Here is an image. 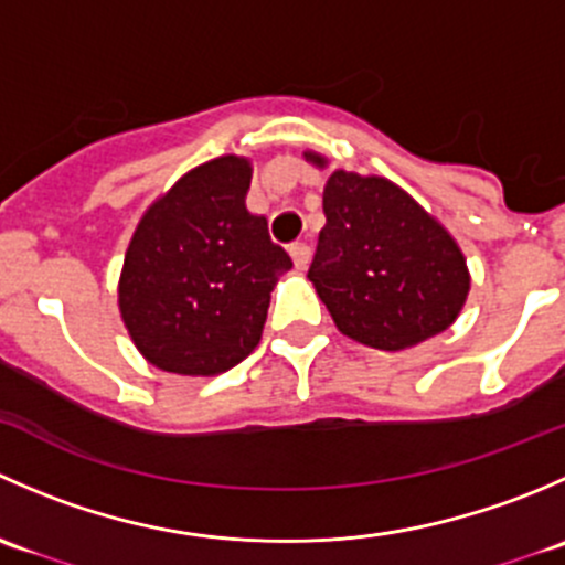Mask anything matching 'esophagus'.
<instances>
[{
  "label": "esophagus",
  "mask_w": 565,
  "mask_h": 565,
  "mask_svg": "<svg viewBox=\"0 0 565 565\" xmlns=\"http://www.w3.org/2000/svg\"><path fill=\"white\" fill-rule=\"evenodd\" d=\"M289 254H292V262L298 270H306L311 262V246H306V243H295L292 248H289Z\"/></svg>",
  "instance_id": "1"
}]
</instances>
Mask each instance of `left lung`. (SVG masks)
<instances>
[{"mask_svg": "<svg viewBox=\"0 0 565 565\" xmlns=\"http://www.w3.org/2000/svg\"><path fill=\"white\" fill-rule=\"evenodd\" d=\"M317 169L319 152H303ZM324 230L309 267L335 328L358 344L398 352L457 322L470 270L451 232L404 188L335 169L322 193Z\"/></svg>", "mask_w": 565, "mask_h": 565, "instance_id": "obj_1", "label": "left lung"}]
</instances>
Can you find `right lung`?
<instances>
[{
  "instance_id": "obj_1",
  "label": "right lung",
  "mask_w": 565,
  "mask_h": 565,
  "mask_svg": "<svg viewBox=\"0 0 565 565\" xmlns=\"http://www.w3.org/2000/svg\"><path fill=\"white\" fill-rule=\"evenodd\" d=\"M248 158L191 169L141 215L119 273L117 303L147 363L215 377L259 344L278 276L292 259L248 213Z\"/></svg>"
}]
</instances>
